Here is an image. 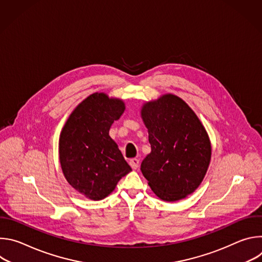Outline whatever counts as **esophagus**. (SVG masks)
I'll return each instance as SVG.
<instances>
[{
    "mask_svg": "<svg viewBox=\"0 0 262 262\" xmlns=\"http://www.w3.org/2000/svg\"><path fill=\"white\" fill-rule=\"evenodd\" d=\"M129 165H130V167H132L133 169L136 170V169L139 167V160H137V159L130 160V161H129Z\"/></svg>",
    "mask_w": 262,
    "mask_h": 262,
    "instance_id": "1",
    "label": "esophagus"
}]
</instances>
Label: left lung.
Returning <instances> with one entry per match:
<instances>
[{
	"mask_svg": "<svg viewBox=\"0 0 262 262\" xmlns=\"http://www.w3.org/2000/svg\"><path fill=\"white\" fill-rule=\"evenodd\" d=\"M141 118L151 145L141 164L144 177L160 199H184L198 189L210 163L205 127L190 105L172 93L146 101Z\"/></svg>",
	"mask_w": 262,
	"mask_h": 262,
	"instance_id": "1",
	"label": "left lung"
}]
</instances>
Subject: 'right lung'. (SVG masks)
Masks as SVG:
<instances>
[{
  "label": "right lung",
  "instance_id": "add662e5",
  "mask_svg": "<svg viewBox=\"0 0 262 262\" xmlns=\"http://www.w3.org/2000/svg\"><path fill=\"white\" fill-rule=\"evenodd\" d=\"M125 110L121 98L95 92L77 105L59 138V160L67 182L86 198L107 197L132 171L110 128Z\"/></svg>",
  "mask_w": 262,
  "mask_h": 262
}]
</instances>
